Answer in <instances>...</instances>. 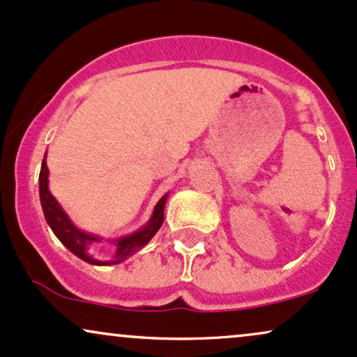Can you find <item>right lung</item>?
Instances as JSON below:
<instances>
[{
	"label": "right lung",
	"mask_w": 357,
	"mask_h": 357,
	"mask_svg": "<svg viewBox=\"0 0 357 357\" xmlns=\"http://www.w3.org/2000/svg\"><path fill=\"white\" fill-rule=\"evenodd\" d=\"M40 200L41 207H43L45 219L48 222V225L52 227L54 236L61 241V244L66 247V249L71 250L75 255H78L79 259H83L85 262L96 264V266H110V264H120L121 261L130 257L132 254H135L137 250H140L142 247L146 245L150 242L157 230L162 227L163 222V207H165L167 195H163L160 202L155 207L152 219H150L149 224L145 225L144 229L138 230V232L132 234V236L120 238L116 242V252L112 259L108 261H96V259L88 255V247H90L93 242H98V237L90 236V234L82 232L71 224L68 215L63 212V208L58 205L56 199L50 194L48 190V167H46V160L43 158V163H41V172H40Z\"/></svg>",
	"instance_id": "obj_1"
}]
</instances>
